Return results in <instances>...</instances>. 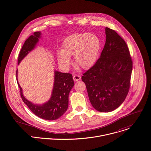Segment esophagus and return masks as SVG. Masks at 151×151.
I'll list each match as a JSON object with an SVG mask.
<instances>
[{"mask_svg":"<svg viewBox=\"0 0 151 151\" xmlns=\"http://www.w3.org/2000/svg\"><path fill=\"white\" fill-rule=\"evenodd\" d=\"M81 79V76L80 74H75L73 76V80L74 81H77Z\"/></svg>","mask_w":151,"mask_h":151,"instance_id":"esophagus-1","label":"esophagus"}]
</instances>
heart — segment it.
Instances as JSON below:
<instances>
[{"label":"heart","mask_w":151,"mask_h":151,"mask_svg":"<svg viewBox=\"0 0 151 151\" xmlns=\"http://www.w3.org/2000/svg\"><path fill=\"white\" fill-rule=\"evenodd\" d=\"M101 47L99 38L92 33H76L64 40L61 50L58 51V61L64 68L67 69L73 55L74 64L86 69L95 62Z\"/></svg>","instance_id":"b5f03b06"}]
</instances>
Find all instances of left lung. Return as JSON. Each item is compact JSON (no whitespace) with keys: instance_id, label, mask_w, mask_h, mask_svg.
Instances as JSON below:
<instances>
[{"instance_id":"left-lung-1","label":"left lung","mask_w":151,"mask_h":151,"mask_svg":"<svg viewBox=\"0 0 151 151\" xmlns=\"http://www.w3.org/2000/svg\"><path fill=\"white\" fill-rule=\"evenodd\" d=\"M106 42L100 58L83 74L92 106L110 112L124 101L130 87L132 61L126 43L116 32L105 28Z\"/></svg>"}]
</instances>
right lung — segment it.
<instances>
[{
	"instance_id": "add662e5",
	"label": "right lung",
	"mask_w": 151,
	"mask_h": 151,
	"mask_svg": "<svg viewBox=\"0 0 151 151\" xmlns=\"http://www.w3.org/2000/svg\"><path fill=\"white\" fill-rule=\"evenodd\" d=\"M41 35V32H35L25 41L18 57V64L35 48ZM17 78L23 101L38 117L47 120H56L67 111L68 106V95L74 84L71 74L54 70V81L51 96L49 100L43 104L33 103L25 97L22 88L18 81V70Z\"/></svg>"
}]
</instances>
